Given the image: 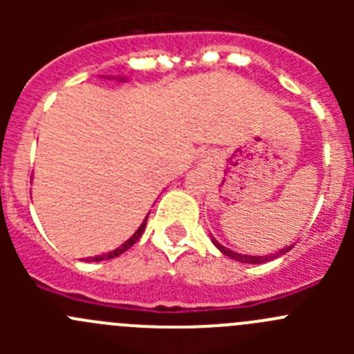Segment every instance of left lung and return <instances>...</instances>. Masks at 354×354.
Segmentation results:
<instances>
[{"label": "left lung", "instance_id": "obj_1", "mask_svg": "<svg viewBox=\"0 0 354 354\" xmlns=\"http://www.w3.org/2000/svg\"><path fill=\"white\" fill-rule=\"evenodd\" d=\"M211 241H212V245L220 250L223 255H227V257L234 259V261H237V262H243V264H264V262H270V261H273V259H277V257H282L283 253H287L294 246V245L286 246V248L278 250L277 253H271V255H264V257H262V255H241V253L232 252V250L227 248V246L220 245V243H218V241H216L212 236H211Z\"/></svg>", "mask_w": 354, "mask_h": 354}]
</instances>
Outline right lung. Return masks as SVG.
<instances>
[{
  "label": "right lung",
  "instance_id": "right-lung-1",
  "mask_svg": "<svg viewBox=\"0 0 354 354\" xmlns=\"http://www.w3.org/2000/svg\"><path fill=\"white\" fill-rule=\"evenodd\" d=\"M118 81H126V77H118ZM147 218H149V216H147ZM147 218H145V220H143V223L140 225V227H138V230H136V232H134L133 236H131L129 239L126 241V243H122V245L118 246V248L111 250V252H108V253H102V255H95V257H88V259H86V262H99V261H108V259H115V257H118V255H120V253H124V252H126V250H129L131 246H133L134 243H136V241L140 239V237H142L143 230H145Z\"/></svg>",
  "mask_w": 354,
  "mask_h": 354
}]
</instances>
